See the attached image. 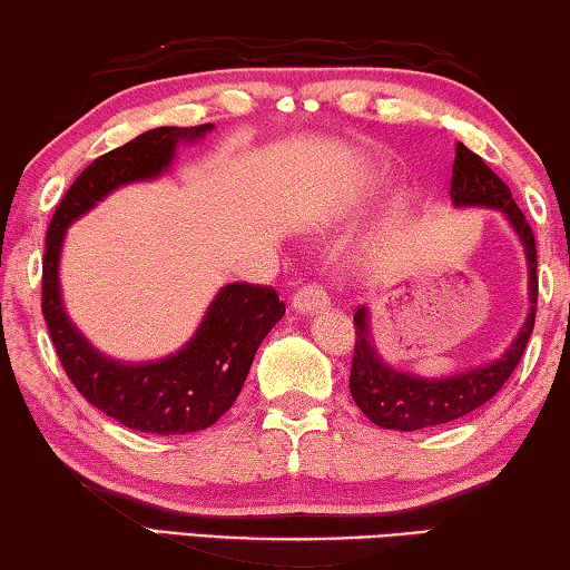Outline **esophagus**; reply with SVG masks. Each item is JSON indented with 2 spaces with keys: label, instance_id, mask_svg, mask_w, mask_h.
<instances>
[{
  "label": "esophagus",
  "instance_id": "34e87169",
  "mask_svg": "<svg viewBox=\"0 0 570 570\" xmlns=\"http://www.w3.org/2000/svg\"><path fill=\"white\" fill-rule=\"evenodd\" d=\"M293 307L303 315L318 313L323 307H328V295H325V291L318 285H303L297 287L293 295Z\"/></svg>",
  "mask_w": 570,
  "mask_h": 570
}]
</instances>
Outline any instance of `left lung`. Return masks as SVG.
Returning <instances> with one entry per match:
<instances>
[{
  "label": "left lung",
  "instance_id": "1",
  "mask_svg": "<svg viewBox=\"0 0 570 570\" xmlns=\"http://www.w3.org/2000/svg\"><path fill=\"white\" fill-rule=\"evenodd\" d=\"M450 197L454 207H482L500 209L515 229L528 259V297L530 313L518 338L510 343L500 358L484 363V366L452 373V376L424 379L412 371H396L379 356L371 338V315L368 307H358L353 315L356 325V348H353L351 363V396L356 406L366 414L373 424L384 429H399V432H416V429L440 426L454 422L464 414L474 412L498 394L502 384L522 358L530 333L535 325V303H538V252L535 237L525 214L518 209L508 184L472 154L464 144H456L454 166H452V189Z\"/></svg>",
  "mask_w": 570,
  "mask_h": 570
}]
</instances>
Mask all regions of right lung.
Wrapping results in <instances>:
<instances>
[{
	"label": "right lung",
	"instance_id": "1",
	"mask_svg": "<svg viewBox=\"0 0 570 570\" xmlns=\"http://www.w3.org/2000/svg\"><path fill=\"white\" fill-rule=\"evenodd\" d=\"M212 128L161 126L98 156L65 191L45 237L42 315L62 368L92 406L136 432H202L229 412L259 343L285 315V303L267 285L229 283L184 348L161 361L124 363L92 348L65 313L58 269L62 239L70 224L110 191L161 176L174 161L176 146L197 141Z\"/></svg>",
	"mask_w": 570,
	"mask_h": 570
}]
</instances>
